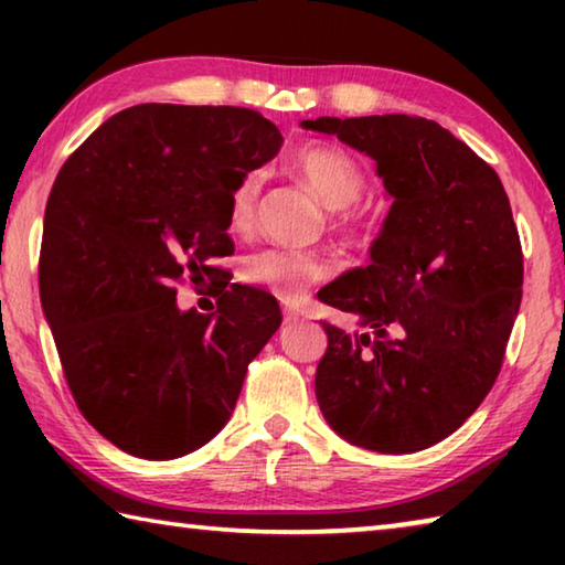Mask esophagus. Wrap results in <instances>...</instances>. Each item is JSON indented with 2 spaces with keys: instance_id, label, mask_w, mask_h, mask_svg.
<instances>
[{
  "instance_id": "1",
  "label": "esophagus",
  "mask_w": 565,
  "mask_h": 565,
  "mask_svg": "<svg viewBox=\"0 0 565 565\" xmlns=\"http://www.w3.org/2000/svg\"><path fill=\"white\" fill-rule=\"evenodd\" d=\"M291 319H294V321H296V313H291Z\"/></svg>"
}]
</instances>
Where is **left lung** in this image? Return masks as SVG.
Wrapping results in <instances>:
<instances>
[{
	"label": "left lung",
	"instance_id": "8db88e82",
	"mask_svg": "<svg viewBox=\"0 0 565 565\" xmlns=\"http://www.w3.org/2000/svg\"><path fill=\"white\" fill-rule=\"evenodd\" d=\"M281 131L244 107L137 104L64 161L44 212L40 296L82 416L124 454L186 456L232 418L279 329L269 291L232 284L234 191ZM203 296L175 306L177 282Z\"/></svg>",
	"mask_w": 565,
	"mask_h": 565
}]
</instances>
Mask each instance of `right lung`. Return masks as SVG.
Segmentation results:
<instances>
[{
    "label": "right lung",
    "instance_id": "right-lung-1",
    "mask_svg": "<svg viewBox=\"0 0 565 565\" xmlns=\"http://www.w3.org/2000/svg\"><path fill=\"white\" fill-rule=\"evenodd\" d=\"M337 134L376 161L394 204L371 264L319 299L363 327L327 323L317 398L333 431L381 454L451 436L499 376L523 291V252L495 171L441 124L408 114L337 119Z\"/></svg>",
    "mask_w": 565,
    "mask_h": 565
}]
</instances>
